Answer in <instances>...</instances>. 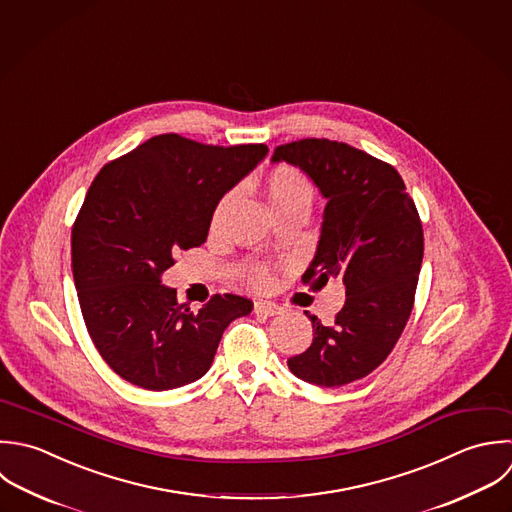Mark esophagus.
I'll return each instance as SVG.
<instances>
[{"mask_svg":"<svg viewBox=\"0 0 512 512\" xmlns=\"http://www.w3.org/2000/svg\"><path fill=\"white\" fill-rule=\"evenodd\" d=\"M283 309L271 301H255V313L263 315V317H273L279 315Z\"/></svg>","mask_w":512,"mask_h":512,"instance_id":"34e87169","label":"esophagus"}]
</instances>
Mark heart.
I'll list each match as a JSON object with an SVG mask.
<instances>
[{
    "label": "heart",
    "instance_id": "obj_1",
    "mask_svg": "<svg viewBox=\"0 0 512 512\" xmlns=\"http://www.w3.org/2000/svg\"><path fill=\"white\" fill-rule=\"evenodd\" d=\"M265 195H267V201H269L273 213L279 217V215L295 211V209H311V203L315 199V187L309 181V177L305 173H301L297 167L279 165L265 179ZM231 201H233V193H227L217 203V207L211 215V227L213 229L219 227V223H221L227 207L231 205ZM251 279L259 287H265L271 281L269 273L261 267H255L251 271Z\"/></svg>",
    "mask_w": 512,
    "mask_h": 512
}]
</instances>
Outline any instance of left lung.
I'll return each instance as SVG.
<instances>
[{
    "label": "left lung",
    "mask_w": 512,
    "mask_h": 512,
    "mask_svg": "<svg viewBox=\"0 0 512 512\" xmlns=\"http://www.w3.org/2000/svg\"><path fill=\"white\" fill-rule=\"evenodd\" d=\"M273 161L303 169L327 199L305 285L339 277L345 305L331 325L315 315L311 347L287 361L319 387H343L373 373L397 345L415 303L423 263V225L399 171L347 143L299 139Z\"/></svg>",
    "instance_id": "1"
}]
</instances>
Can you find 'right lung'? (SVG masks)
I'll use <instances>...</instances> for the list:
<instances>
[{
  "label": "right lung",
  "instance_id": "1",
  "mask_svg": "<svg viewBox=\"0 0 512 512\" xmlns=\"http://www.w3.org/2000/svg\"><path fill=\"white\" fill-rule=\"evenodd\" d=\"M267 151L165 133L93 179L71 229V269L87 333L121 379L147 391L201 379L227 325L253 311L247 297L225 293L193 313L161 275L173 253L205 243L221 197Z\"/></svg>",
  "mask_w": 512,
  "mask_h": 512
}]
</instances>
